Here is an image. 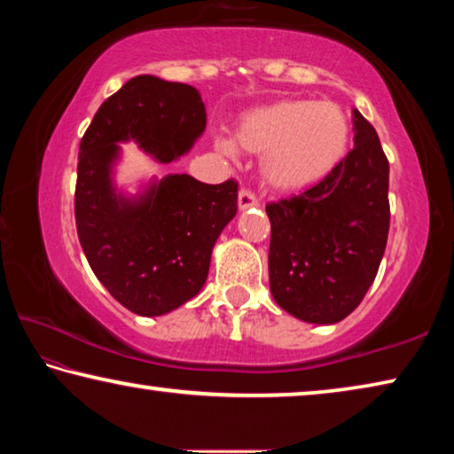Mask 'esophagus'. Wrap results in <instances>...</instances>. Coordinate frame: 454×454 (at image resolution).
Masks as SVG:
<instances>
[{"mask_svg": "<svg viewBox=\"0 0 454 454\" xmlns=\"http://www.w3.org/2000/svg\"><path fill=\"white\" fill-rule=\"evenodd\" d=\"M258 206V198L253 192L248 190H240L239 192V210H248V207Z\"/></svg>", "mask_w": 454, "mask_h": 454, "instance_id": "1", "label": "esophagus"}]
</instances>
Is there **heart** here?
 <instances>
[{
  "label": "heart",
  "instance_id": "1",
  "mask_svg": "<svg viewBox=\"0 0 454 454\" xmlns=\"http://www.w3.org/2000/svg\"><path fill=\"white\" fill-rule=\"evenodd\" d=\"M236 141L248 153L262 155L264 182L278 192L319 184L348 153L349 121L327 100H280L247 113ZM215 149L236 155L232 139L218 137Z\"/></svg>",
  "mask_w": 454,
  "mask_h": 454
}]
</instances>
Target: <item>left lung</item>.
I'll return each instance as SVG.
<instances>
[{
	"label": "left lung",
	"mask_w": 454,
	"mask_h": 454,
	"mask_svg": "<svg viewBox=\"0 0 454 454\" xmlns=\"http://www.w3.org/2000/svg\"><path fill=\"white\" fill-rule=\"evenodd\" d=\"M354 133V149L325 179L266 206L272 297L293 317L317 325L341 321L362 303L390 230V165L357 109Z\"/></svg>",
	"instance_id": "1"
}]
</instances>
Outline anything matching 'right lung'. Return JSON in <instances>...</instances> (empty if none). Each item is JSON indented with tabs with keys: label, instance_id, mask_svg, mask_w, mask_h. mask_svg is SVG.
<instances>
[{
	"label": "right lung",
	"instance_id": "1",
	"mask_svg": "<svg viewBox=\"0 0 454 454\" xmlns=\"http://www.w3.org/2000/svg\"><path fill=\"white\" fill-rule=\"evenodd\" d=\"M204 129L206 106L193 86L141 74L100 105L81 141L78 240L105 289L141 317L174 311L201 291L214 244L239 210V184L169 174L125 196L113 182L119 143L135 141L169 163L188 153Z\"/></svg>",
	"mask_w": 454,
	"mask_h": 454
}]
</instances>
